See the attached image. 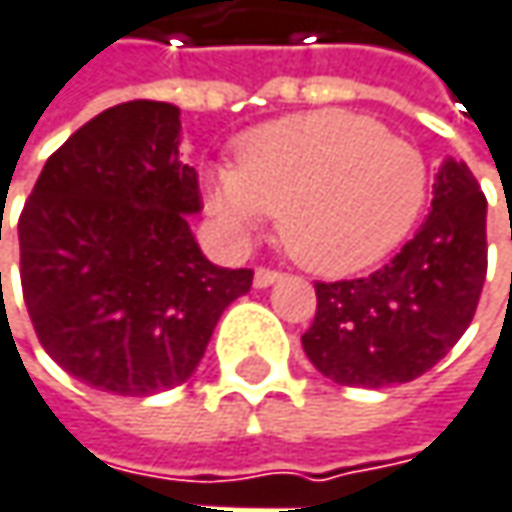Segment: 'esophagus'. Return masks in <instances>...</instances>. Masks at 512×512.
<instances>
[{"mask_svg":"<svg viewBox=\"0 0 512 512\" xmlns=\"http://www.w3.org/2000/svg\"><path fill=\"white\" fill-rule=\"evenodd\" d=\"M276 279H282V271H276V268H256V276H253L256 288H268Z\"/></svg>","mask_w":512,"mask_h":512,"instance_id":"esophagus-1","label":"esophagus"}]
</instances>
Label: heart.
I'll list each match as a JSON object with an SVG mask.
<instances>
[{"instance_id": "1", "label": "heart", "mask_w": 512, "mask_h": 512, "mask_svg": "<svg viewBox=\"0 0 512 512\" xmlns=\"http://www.w3.org/2000/svg\"><path fill=\"white\" fill-rule=\"evenodd\" d=\"M425 201L420 151L373 119L314 110L250 130L236 165L212 174L209 209L247 236L262 215L303 268L347 276L384 259L414 227Z\"/></svg>"}]
</instances>
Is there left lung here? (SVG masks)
Listing matches in <instances>:
<instances>
[{
  "mask_svg": "<svg viewBox=\"0 0 512 512\" xmlns=\"http://www.w3.org/2000/svg\"><path fill=\"white\" fill-rule=\"evenodd\" d=\"M487 279V198L466 163L443 165L431 212L384 268L314 282L303 349L332 382L405 384L428 373L469 329Z\"/></svg>",
  "mask_w": 512,
  "mask_h": 512,
  "instance_id": "1",
  "label": "left lung"
}]
</instances>
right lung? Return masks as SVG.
<instances>
[{
    "instance_id": "obj_1",
    "label": "right lung",
    "mask_w": 512,
    "mask_h": 512,
    "mask_svg": "<svg viewBox=\"0 0 512 512\" xmlns=\"http://www.w3.org/2000/svg\"><path fill=\"white\" fill-rule=\"evenodd\" d=\"M180 110L125 101L46 160L19 215V279L43 349L69 376L151 396L198 367L250 268H218L189 233L203 206L180 163ZM2 227V224H0Z\"/></svg>"
}]
</instances>
